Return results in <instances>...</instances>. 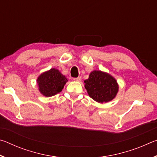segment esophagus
I'll use <instances>...</instances> for the list:
<instances>
[{
    "label": "esophagus",
    "instance_id": "esophagus-1",
    "mask_svg": "<svg viewBox=\"0 0 157 157\" xmlns=\"http://www.w3.org/2000/svg\"><path fill=\"white\" fill-rule=\"evenodd\" d=\"M73 79L75 81H77V82H80L82 80V78H81V77H78V78H73Z\"/></svg>",
    "mask_w": 157,
    "mask_h": 157
}]
</instances>
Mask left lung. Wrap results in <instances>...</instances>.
<instances>
[{"label": "left lung", "instance_id": "8db88e82", "mask_svg": "<svg viewBox=\"0 0 157 157\" xmlns=\"http://www.w3.org/2000/svg\"><path fill=\"white\" fill-rule=\"evenodd\" d=\"M84 83L89 96L100 103L112 100L118 91V84L115 78L100 71H92Z\"/></svg>", "mask_w": 157, "mask_h": 157}]
</instances>
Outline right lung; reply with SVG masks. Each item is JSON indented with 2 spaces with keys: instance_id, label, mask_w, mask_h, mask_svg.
Instances as JSON below:
<instances>
[{
  "instance_id": "right-lung-1",
  "label": "right lung",
  "mask_w": 157,
  "mask_h": 157,
  "mask_svg": "<svg viewBox=\"0 0 157 157\" xmlns=\"http://www.w3.org/2000/svg\"><path fill=\"white\" fill-rule=\"evenodd\" d=\"M67 82V78L55 68L41 74L36 80L39 91L46 97L53 96L62 91Z\"/></svg>"
}]
</instances>
